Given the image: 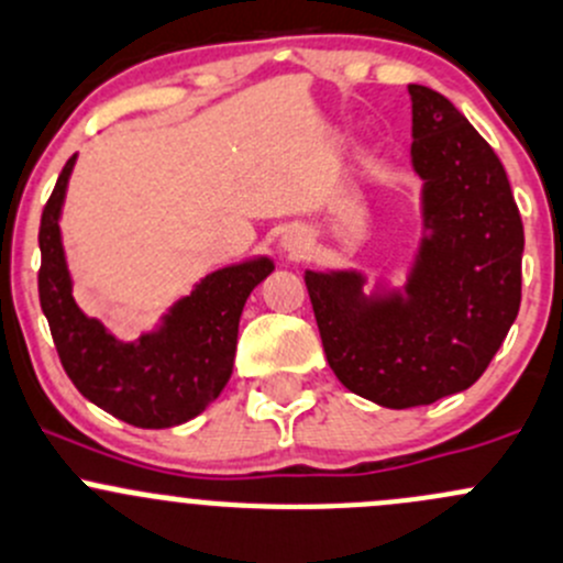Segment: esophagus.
Segmentation results:
<instances>
[{
    "label": "esophagus",
    "instance_id": "esophagus-1",
    "mask_svg": "<svg viewBox=\"0 0 563 563\" xmlns=\"http://www.w3.org/2000/svg\"><path fill=\"white\" fill-rule=\"evenodd\" d=\"M279 246H282V252L287 254V257H292V260L303 257V254L309 252V246H311L309 230H303V227H289V230L282 235Z\"/></svg>",
    "mask_w": 563,
    "mask_h": 563
}]
</instances>
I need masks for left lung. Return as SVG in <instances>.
<instances>
[{
	"mask_svg": "<svg viewBox=\"0 0 563 563\" xmlns=\"http://www.w3.org/2000/svg\"><path fill=\"white\" fill-rule=\"evenodd\" d=\"M419 243L405 282L306 271L325 358L383 408L432 405L482 377L520 311L522 221L504 164L452 100L410 85Z\"/></svg>",
	"mask_w": 563,
	"mask_h": 563,
	"instance_id": "8db88e82",
	"label": "left lung"
}]
</instances>
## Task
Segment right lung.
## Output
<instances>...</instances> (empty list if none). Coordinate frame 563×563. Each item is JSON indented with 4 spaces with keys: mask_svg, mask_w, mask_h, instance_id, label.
Instances as JSON below:
<instances>
[{
    "mask_svg": "<svg viewBox=\"0 0 563 563\" xmlns=\"http://www.w3.org/2000/svg\"><path fill=\"white\" fill-rule=\"evenodd\" d=\"M76 155L65 164L41 219V306L74 386L114 419L164 430L202 413L230 383L243 306L274 274L268 254L224 265L177 298L139 339H117L81 311L63 243V208Z\"/></svg>",
    "mask_w": 563,
    "mask_h": 563,
    "instance_id": "add662e5",
    "label": "right lung"
}]
</instances>
